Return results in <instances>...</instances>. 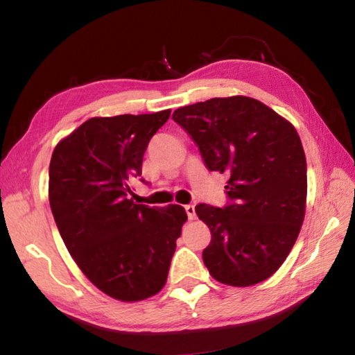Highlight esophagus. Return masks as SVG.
<instances>
[{
    "label": "esophagus",
    "instance_id": "1",
    "mask_svg": "<svg viewBox=\"0 0 355 355\" xmlns=\"http://www.w3.org/2000/svg\"><path fill=\"white\" fill-rule=\"evenodd\" d=\"M184 211L188 214V219H196V207L194 205H186L184 207Z\"/></svg>",
    "mask_w": 355,
    "mask_h": 355
}]
</instances>
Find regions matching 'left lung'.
<instances>
[{"mask_svg":"<svg viewBox=\"0 0 355 355\" xmlns=\"http://www.w3.org/2000/svg\"><path fill=\"white\" fill-rule=\"evenodd\" d=\"M209 171L230 173L222 208L199 203L211 230L203 263L220 284L250 286L277 271L305 216L307 161L297 131L261 101L211 98L172 114Z\"/></svg>","mask_w":355,"mask_h":355,"instance_id":"8db88e82","label":"left lung"}]
</instances>
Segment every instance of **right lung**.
<instances>
[{"mask_svg": "<svg viewBox=\"0 0 355 355\" xmlns=\"http://www.w3.org/2000/svg\"><path fill=\"white\" fill-rule=\"evenodd\" d=\"M169 116L89 119L51 156L48 196L65 248L98 290L125 302L161 291L188 219L180 205L150 208L130 199L148 142Z\"/></svg>", "mask_w": 355, "mask_h": 355, "instance_id": "right-lung-1", "label": "right lung"}]
</instances>
